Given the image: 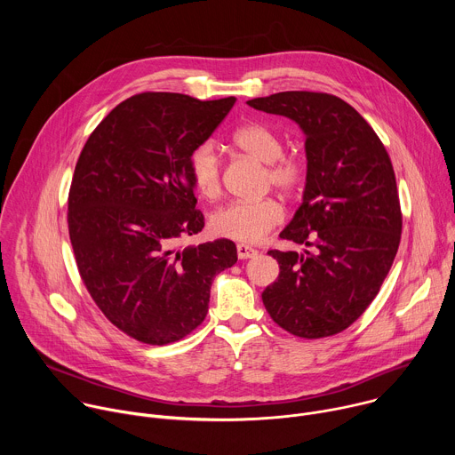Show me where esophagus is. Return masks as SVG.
Wrapping results in <instances>:
<instances>
[{
    "instance_id": "obj_1",
    "label": "esophagus",
    "mask_w": 455,
    "mask_h": 455,
    "mask_svg": "<svg viewBox=\"0 0 455 455\" xmlns=\"http://www.w3.org/2000/svg\"><path fill=\"white\" fill-rule=\"evenodd\" d=\"M255 255H257V250H255V248H251V246H248V244H243V243L237 244V257H239V259H251V257H255Z\"/></svg>"
}]
</instances>
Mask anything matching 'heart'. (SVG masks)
I'll list each match as a JSON object with an SVG mask.
<instances>
[{
    "mask_svg": "<svg viewBox=\"0 0 455 455\" xmlns=\"http://www.w3.org/2000/svg\"><path fill=\"white\" fill-rule=\"evenodd\" d=\"M235 149L267 165L270 183L284 192L302 185L304 165L295 156L283 155L284 146L272 127L261 122L239 125L230 137ZM190 181L202 198L216 200L221 192V162L211 142L198 146L187 162ZM284 220V211L274 198L232 202L212 214L211 230L225 239L239 243L261 241Z\"/></svg>",
    "mask_w": 455,
    "mask_h": 455,
    "instance_id": "b5f03b06",
    "label": "heart"
}]
</instances>
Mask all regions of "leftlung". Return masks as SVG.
<instances>
[{"label": "left lung", "mask_w": 455, "mask_h": 455, "mask_svg": "<svg viewBox=\"0 0 455 455\" xmlns=\"http://www.w3.org/2000/svg\"><path fill=\"white\" fill-rule=\"evenodd\" d=\"M248 106L291 118L306 135L302 204L279 237L311 251H268L281 272L263 291L265 307L295 337L337 335L374 300L400 246L391 158L365 118L335 95L281 92Z\"/></svg>", "instance_id": "8db88e82"}]
</instances>
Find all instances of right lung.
Wrapping results in <instances>:
<instances>
[{"mask_svg": "<svg viewBox=\"0 0 455 455\" xmlns=\"http://www.w3.org/2000/svg\"><path fill=\"white\" fill-rule=\"evenodd\" d=\"M234 102L133 95L95 127L77 160L68 232L81 279L113 326L139 342L165 346L196 330L214 277L237 261L230 239L176 246L205 227L188 155Z\"/></svg>", "mask_w": 455, "mask_h": 455, "instance_id": "add662e5", "label": "right lung"}]
</instances>
